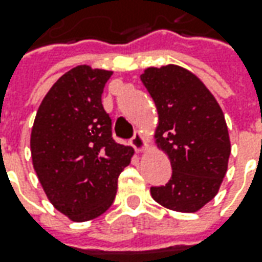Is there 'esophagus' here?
<instances>
[{"mask_svg": "<svg viewBox=\"0 0 262 262\" xmlns=\"http://www.w3.org/2000/svg\"><path fill=\"white\" fill-rule=\"evenodd\" d=\"M130 143L132 146L136 149L138 152H140V150H143V149L146 148V143H145V139H143V135H142L140 132H136V133L133 135V138L130 139Z\"/></svg>", "mask_w": 262, "mask_h": 262, "instance_id": "obj_1", "label": "esophagus"}]
</instances>
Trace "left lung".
Here are the masks:
<instances>
[{"label": "left lung", "mask_w": 262, "mask_h": 262, "mask_svg": "<svg viewBox=\"0 0 262 262\" xmlns=\"http://www.w3.org/2000/svg\"><path fill=\"white\" fill-rule=\"evenodd\" d=\"M159 114L157 142L171 159L165 185L150 187L155 202L176 212L202 209L219 191L230 142L221 105L190 71L167 65L140 75Z\"/></svg>", "instance_id": "8db88e82"}]
</instances>
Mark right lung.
<instances>
[{
  "label": "right lung",
  "mask_w": 262,
  "mask_h": 262,
  "mask_svg": "<svg viewBox=\"0 0 262 262\" xmlns=\"http://www.w3.org/2000/svg\"><path fill=\"white\" fill-rule=\"evenodd\" d=\"M112 71L75 67L53 84L37 110L30 138L34 171L59 212L91 221L114 202L117 178L133 149L113 138L101 103Z\"/></svg>",
  "instance_id": "obj_1"
}]
</instances>
